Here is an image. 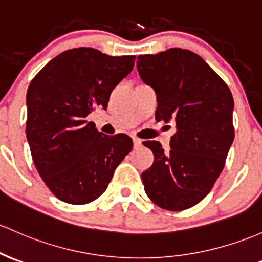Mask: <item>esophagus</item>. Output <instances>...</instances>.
Segmentation results:
<instances>
[{
    "label": "esophagus",
    "mask_w": 262,
    "mask_h": 262,
    "mask_svg": "<svg viewBox=\"0 0 262 262\" xmlns=\"http://www.w3.org/2000/svg\"><path fill=\"white\" fill-rule=\"evenodd\" d=\"M133 143H134V148H139L142 145V139L139 138H133Z\"/></svg>",
    "instance_id": "1"
}]
</instances>
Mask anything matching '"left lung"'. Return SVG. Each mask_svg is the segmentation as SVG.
I'll use <instances>...</instances> for the list:
<instances>
[{
  "label": "left lung",
  "instance_id": "1",
  "mask_svg": "<svg viewBox=\"0 0 262 262\" xmlns=\"http://www.w3.org/2000/svg\"><path fill=\"white\" fill-rule=\"evenodd\" d=\"M145 84L157 92L155 119L177 123L170 150L144 142L154 163L142 174L149 199L180 211L196 205L211 190L234 142V98L226 83L194 52L170 48L138 57Z\"/></svg>",
  "mask_w": 262,
  "mask_h": 262
}]
</instances>
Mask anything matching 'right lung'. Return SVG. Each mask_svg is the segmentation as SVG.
<instances>
[{"instance_id":"1","label":"right lung","mask_w":262,"mask_h":262,"mask_svg":"<svg viewBox=\"0 0 262 262\" xmlns=\"http://www.w3.org/2000/svg\"><path fill=\"white\" fill-rule=\"evenodd\" d=\"M134 61L136 56L73 48L54 57L30 83L26 137L38 174L59 200L73 205L96 200L130 153V137L105 136L85 118L96 107L107 109L112 91L133 71Z\"/></svg>"}]
</instances>
